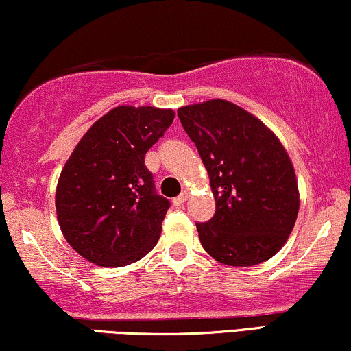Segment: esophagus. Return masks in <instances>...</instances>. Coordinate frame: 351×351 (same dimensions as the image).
I'll return each instance as SVG.
<instances>
[{"label":"esophagus","instance_id":"obj_1","mask_svg":"<svg viewBox=\"0 0 351 351\" xmlns=\"http://www.w3.org/2000/svg\"><path fill=\"white\" fill-rule=\"evenodd\" d=\"M189 197H191V192H189V191H184L182 193H180L179 197H176V199H174V204L177 205V207H180V205H184L185 202L189 200Z\"/></svg>","mask_w":351,"mask_h":351}]
</instances>
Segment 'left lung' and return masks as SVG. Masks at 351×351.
I'll list each match as a JSON object with an SVG mask.
<instances>
[{
	"instance_id": "1",
	"label": "left lung",
	"mask_w": 351,
	"mask_h": 351,
	"mask_svg": "<svg viewBox=\"0 0 351 351\" xmlns=\"http://www.w3.org/2000/svg\"><path fill=\"white\" fill-rule=\"evenodd\" d=\"M215 197V215L197 223L202 246L226 266H254L286 245L300 195L292 160L261 119L232 101L180 106Z\"/></svg>"
}]
</instances>
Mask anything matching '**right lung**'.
<instances>
[{
    "mask_svg": "<svg viewBox=\"0 0 351 351\" xmlns=\"http://www.w3.org/2000/svg\"><path fill=\"white\" fill-rule=\"evenodd\" d=\"M174 117L171 108L119 105L88 128L64 164L57 221L86 261L121 267L156 246L169 200L154 192L144 156Z\"/></svg>",
    "mask_w": 351,
    "mask_h": 351,
    "instance_id": "right-lung-1",
    "label": "right lung"
}]
</instances>
